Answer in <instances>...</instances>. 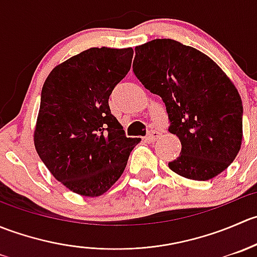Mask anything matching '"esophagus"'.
Wrapping results in <instances>:
<instances>
[{"mask_svg": "<svg viewBox=\"0 0 257 257\" xmlns=\"http://www.w3.org/2000/svg\"><path fill=\"white\" fill-rule=\"evenodd\" d=\"M159 137H160V132L157 131V129H152V131H149V133H148L147 141L155 142Z\"/></svg>", "mask_w": 257, "mask_h": 257, "instance_id": "obj_1", "label": "esophagus"}]
</instances>
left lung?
<instances>
[{
    "label": "left lung",
    "instance_id": "obj_1",
    "mask_svg": "<svg viewBox=\"0 0 257 257\" xmlns=\"http://www.w3.org/2000/svg\"><path fill=\"white\" fill-rule=\"evenodd\" d=\"M133 72L162 98L169 132L180 139L173 172L205 181L234 162L242 141V102L211 58L178 41L153 40L136 47Z\"/></svg>",
    "mask_w": 257,
    "mask_h": 257
}]
</instances>
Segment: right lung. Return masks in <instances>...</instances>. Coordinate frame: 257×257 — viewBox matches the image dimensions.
Wrapping results in <instances>:
<instances>
[{
	"mask_svg": "<svg viewBox=\"0 0 257 257\" xmlns=\"http://www.w3.org/2000/svg\"><path fill=\"white\" fill-rule=\"evenodd\" d=\"M132 58V48H89L57 66L43 84L36 150L52 175L79 195L104 194L141 141L125 136L108 103Z\"/></svg>",
	"mask_w": 257,
	"mask_h": 257,
	"instance_id": "right-lung-1",
	"label": "right lung"
}]
</instances>
